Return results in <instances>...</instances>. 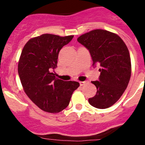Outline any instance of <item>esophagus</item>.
Instances as JSON below:
<instances>
[{
  "label": "esophagus",
  "instance_id": "1",
  "mask_svg": "<svg viewBox=\"0 0 145 145\" xmlns=\"http://www.w3.org/2000/svg\"><path fill=\"white\" fill-rule=\"evenodd\" d=\"M86 83H87V81H79L80 86H83V85H85V84H86Z\"/></svg>",
  "mask_w": 145,
  "mask_h": 145
}]
</instances>
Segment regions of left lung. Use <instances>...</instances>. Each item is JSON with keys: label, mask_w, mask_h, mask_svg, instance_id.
Here are the masks:
<instances>
[{"label": "left lung", "mask_w": 145, "mask_h": 145, "mask_svg": "<svg viewBox=\"0 0 145 145\" xmlns=\"http://www.w3.org/2000/svg\"><path fill=\"white\" fill-rule=\"evenodd\" d=\"M90 52L93 64L100 69L98 81H92L97 93L88 99L97 109H106L116 103L127 88L131 76L129 51L117 34L102 29L84 33L77 39Z\"/></svg>", "instance_id": "1"}]
</instances>
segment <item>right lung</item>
<instances>
[{
	"label": "right lung",
	"instance_id": "obj_1",
	"mask_svg": "<svg viewBox=\"0 0 145 145\" xmlns=\"http://www.w3.org/2000/svg\"><path fill=\"white\" fill-rule=\"evenodd\" d=\"M73 37L45 33L31 39L22 51L18 74L23 89L45 112L58 113L65 109L80 86L78 82L59 79L50 71L56 68L59 51Z\"/></svg>",
	"mask_w": 145,
	"mask_h": 145
}]
</instances>
